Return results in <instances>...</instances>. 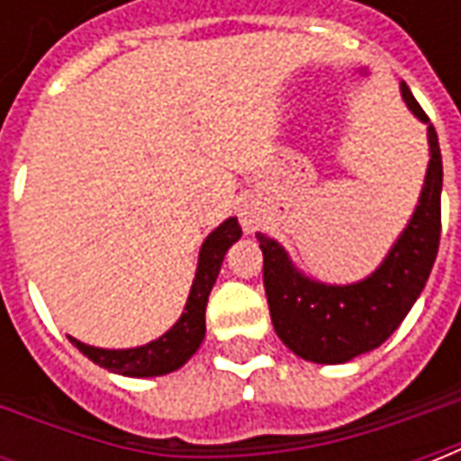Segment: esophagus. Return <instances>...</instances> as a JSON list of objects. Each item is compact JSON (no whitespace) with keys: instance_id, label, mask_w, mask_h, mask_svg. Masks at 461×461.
<instances>
[{"instance_id":"esophagus-1","label":"esophagus","mask_w":461,"mask_h":461,"mask_svg":"<svg viewBox=\"0 0 461 461\" xmlns=\"http://www.w3.org/2000/svg\"><path fill=\"white\" fill-rule=\"evenodd\" d=\"M240 217H241V227L247 231H257L261 227V212L259 207H254V204H244L240 212Z\"/></svg>"}]
</instances>
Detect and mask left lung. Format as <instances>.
<instances>
[{"label": "left lung", "mask_w": 461, "mask_h": 461, "mask_svg": "<svg viewBox=\"0 0 461 461\" xmlns=\"http://www.w3.org/2000/svg\"><path fill=\"white\" fill-rule=\"evenodd\" d=\"M407 108L427 122L429 165L412 217L383 264L357 284H321L301 274L279 241L257 234L264 254V289L271 323L284 346L311 363H348L383 346L425 289L442 230V152L435 125L412 91L400 86Z\"/></svg>", "instance_id": "8db88e82"}]
</instances>
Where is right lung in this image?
<instances>
[{
  "mask_svg": "<svg viewBox=\"0 0 461 461\" xmlns=\"http://www.w3.org/2000/svg\"><path fill=\"white\" fill-rule=\"evenodd\" d=\"M240 237V221H237V217H230L204 240L200 249V261H197V274L192 281L190 296H187L180 321L167 333H162L158 340H150V343L138 348H122V350L86 346L71 336H68V340L86 357H91L95 366L128 377L167 375L172 370L182 367L204 340V330H207L204 329V309H207L210 291L217 281L224 254Z\"/></svg>",
  "mask_w": 461,
  "mask_h": 461,
  "instance_id": "right-lung-1",
  "label": "right lung"
}]
</instances>
